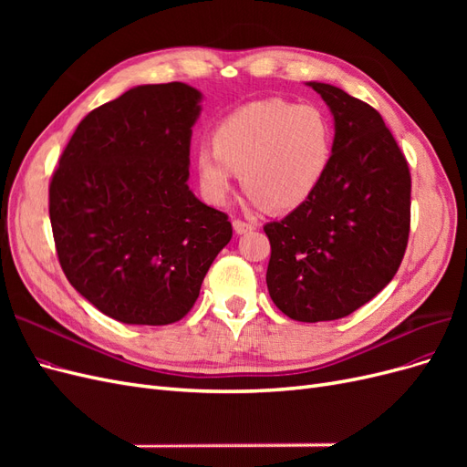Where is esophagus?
Listing matches in <instances>:
<instances>
[{"instance_id": "1", "label": "esophagus", "mask_w": 467, "mask_h": 467, "mask_svg": "<svg viewBox=\"0 0 467 467\" xmlns=\"http://www.w3.org/2000/svg\"><path fill=\"white\" fill-rule=\"evenodd\" d=\"M234 230H235V234L242 235V234L255 230V225L249 223V222H244V220H234Z\"/></svg>"}]
</instances>
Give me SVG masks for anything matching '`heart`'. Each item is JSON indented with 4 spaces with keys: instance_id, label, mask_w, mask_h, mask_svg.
I'll use <instances>...</instances> for the list:
<instances>
[{
    "instance_id": "heart-1",
    "label": "heart",
    "mask_w": 467,
    "mask_h": 467,
    "mask_svg": "<svg viewBox=\"0 0 467 467\" xmlns=\"http://www.w3.org/2000/svg\"><path fill=\"white\" fill-rule=\"evenodd\" d=\"M333 126L316 105L285 99L249 103L223 117L212 132V148L194 155L206 199L223 204L242 175L253 202L273 212L302 206L327 173Z\"/></svg>"
}]
</instances>
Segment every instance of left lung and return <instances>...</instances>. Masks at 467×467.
I'll return each mask as SVG.
<instances>
[{"mask_svg": "<svg viewBox=\"0 0 467 467\" xmlns=\"http://www.w3.org/2000/svg\"><path fill=\"white\" fill-rule=\"evenodd\" d=\"M307 86L333 112L331 163L302 206L263 230L275 306L316 323L357 312L398 273L411 230V173L374 107L329 83Z\"/></svg>", "mask_w": 467, "mask_h": 467, "instance_id": "left-lung-1", "label": "left lung"}]
</instances>
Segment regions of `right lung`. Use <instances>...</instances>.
I'll return each mask as SVG.
<instances>
[{
    "instance_id": "right-lung-1",
    "label": "right lung",
    "mask_w": 467,
    "mask_h": 467,
    "mask_svg": "<svg viewBox=\"0 0 467 467\" xmlns=\"http://www.w3.org/2000/svg\"><path fill=\"white\" fill-rule=\"evenodd\" d=\"M199 103L201 93L181 81L126 91L78 124L52 175L48 212L62 271L120 323L185 317L232 239L228 214L187 185Z\"/></svg>"
}]
</instances>
